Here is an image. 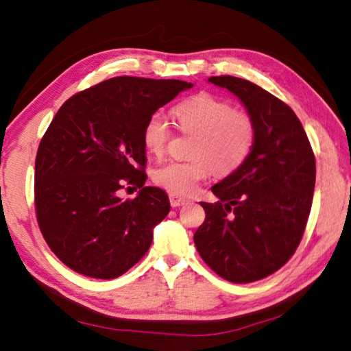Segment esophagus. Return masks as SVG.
I'll list each match as a JSON object with an SVG mask.
<instances>
[{
    "label": "esophagus",
    "mask_w": 351,
    "mask_h": 351,
    "mask_svg": "<svg viewBox=\"0 0 351 351\" xmlns=\"http://www.w3.org/2000/svg\"><path fill=\"white\" fill-rule=\"evenodd\" d=\"M169 200H170V205L173 208H178V206H182V205H187L190 200L185 199V197H181V196H176V195H170L169 196Z\"/></svg>",
    "instance_id": "esophagus-1"
}]
</instances>
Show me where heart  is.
Wrapping results in <instances>:
<instances>
[{"label": "heart", "instance_id": "1", "mask_svg": "<svg viewBox=\"0 0 351 351\" xmlns=\"http://www.w3.org/2000/svg\"><path fill=\"white\" fill-rule=\"evenodd\" d=\"M173 117L184 132L197 134L190 161H169L154 171V181L173 195L187 196L211 175L237 170L247 158L256 126L253 117L232 104L210 93H199L181 102ZM170 140V128L160 113L147 119L143 128V145L152 155H162Z\"/></svg>", "mask_w": 351, "mask_h": 351}]
</instances>
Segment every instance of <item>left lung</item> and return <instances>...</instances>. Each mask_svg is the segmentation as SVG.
<instances>
[{
    "instance_id": "obj_1",
    "label": "left lung",
    "mask_w": 351,
    "mask_h": 351,
    "mask_svg": "<svg viewBox=\"0 0 351 351\" xmlns=\"http://www.w3.org/2000/svg\"><path fill=\"white\" fill-rule=\"evenodd\" d=\"M208 81L240 98L256 134L245 161L211 189L219 202H200L206 217L195 244L220 278L249 283L278 271L299 247L314 196L315 156L285 102L243 78Z\"/></svg>"
}]
</instances>
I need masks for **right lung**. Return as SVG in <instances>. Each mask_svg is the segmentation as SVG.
Returning a JSON list of instances; mask_svg holds the SVG:
<instances>
[{
  "mask_svg": "<svg viewBox=\"0 0 351 351\" xmlns=\"http://www.w3.org/2000/svg\"><path fill=\"white\" fill-rule=\"evenodd\" d=\"M191 86L117 77L75 93L57 111L37 149L34 206L45 241L71 270L116 279L151 247L170 204L161 189L145 187L143 128ZM125 184H137L139 195L123 201Z\"/></svg>",
  "mask_w": 351,
  "mask_h": 351,
  "instance_id": "add662e5",
  "label": "right lung"
}]
</instances>
